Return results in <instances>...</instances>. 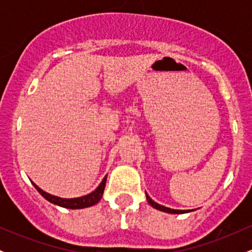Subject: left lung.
Listing matches in <instances>:
<instances>
[{
  "label": "left lung",
  "mask_w": 252,
  "mask_h": 252,
  "mask_svg": "<svg viewBox=\"0 0 252 252\" xmlns=\"http://www.w3.org/2000/svg\"><path fill=\"white\" fill-rule=\"evenodd\" d=\"M146 196H147V200H148V204L150 205V206L154 207V209L158 210V211H162V212L172 213V215H181V213H189V212H190V211H193V210H174V209H170V207H166V206H163V205H160V204H158V202H155L148 194H147V193H146Z\"/></svg>",
  "instance_id": "left-lung-1"
}]
</instances>
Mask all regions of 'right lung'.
<instances>
[{
    "label": "right lung",
    "instance_id": "1",
    "mask_svg": "<svg viewBox=\"0 0 252 252\" xmlns=\"http://www.w3.org/2000/svg\"><path fill=\"white\" fill-rule=\"evenodd\" d=\"M106 176H104V179L102 182L99 184V186L97 187L96 189L92 190L91 193L89 194L83 195V196H78V198H60V196L50 194V193L45 192V190L40 189L37 185L34 184L33 181L31 180L33 186L37 189V192L41 194L46 200H48L52 204L58 205L60 207H65V209H71V210H78V209H85V207H90L96 205L97 202H99L100 199H102L103 193H104V189H105V184H106Z\"/></svg>",
    "mask_w": 252,
    "mask_h": 252
}]
</instances>
